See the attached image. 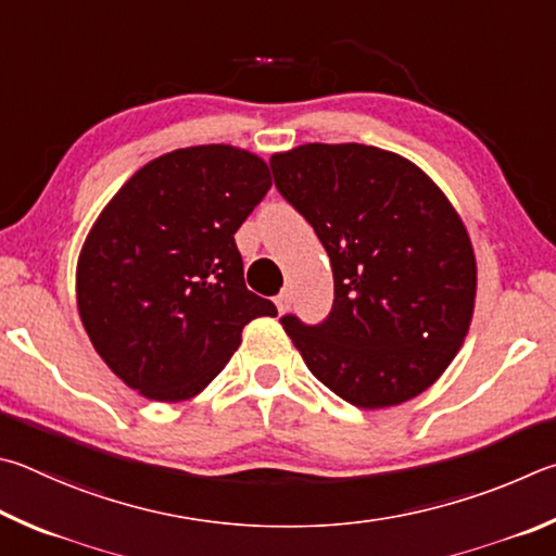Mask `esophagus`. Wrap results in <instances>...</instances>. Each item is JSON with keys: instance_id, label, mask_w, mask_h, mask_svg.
<instances>
[{"instance_id": "obj_1", "label": "esophagus", "mask_w": 556, "mask_h": 556, "mask_svg": "<svg viewBox=\"0 0 556 556\" xmlns=\"http://www.w3.org/2000/svg\"><path fill=\"white\" fill-rule=\"evenodd\" d=\"M273 303H276V307H278V313H280V315H283V313H286V309L290 307V293H288V290H283V293H280V295H276V298H273Z\"/></svg>"}]
</instances>
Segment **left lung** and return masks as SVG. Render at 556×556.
Returning <instances> with one entry per match:
<instances>
[{
    "mask_svg": "<svg viewBox=\"0 0 556 556\" xmlns=\"http://www.w3.org/2000/svg\"><path fill=\"white\" fill-rule=\"evenodd\" d=\"M270 170L334 273L323 323L280 317L309 371L366 410L427 391L459 352L476 300V256L452 202L415 163L364 143L298 146Z\"/></svg>",
    "mask_w": 556,
    "mask_h": 556,
    "instance_id": "1",
    "label": "left lung"
}]
</instances>
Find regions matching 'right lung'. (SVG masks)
I'll return each mask as SVG.
<instances>
[{
  "instance_id": "1",
  "label": "right lung",
  "mask_w": 556,
  "mask_h": 556,
  "mask_svg": "<svg viewBox=\"0 0 556 556\" xmlns=\"http://www.w3.org/2000/svg\"><path fill=\"white\" fill-rule=\"evenodd\" d=\"M270 190L268 165L233 146H190L136 170L77 258V309L97 354L151 401L198 395L278 309L243 283L233 233Z\"/></svg>"
}]
</instances>
